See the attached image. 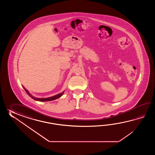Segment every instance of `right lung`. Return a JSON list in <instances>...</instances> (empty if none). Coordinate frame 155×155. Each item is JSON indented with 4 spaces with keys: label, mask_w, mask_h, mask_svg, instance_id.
I'll return each instance as SVG.
<instances>
[{
    "label": "right lung",
    "mask_w": 155,
    "mask_h": 155,
    "mask_svg": "<svg viewBox=\"0 0 155 155\" xmlns=\"http://www.w3.org/2000/svg\"><path fill=\"white\" fill-rule=\"evenodd\" d=\"M23 88H24V87H23ZM24 89H25V90L26 93H27V94L29 95V96H30L32 99H34V100H36V101H49L54 100H55V99L59 98L60 97H61V96L63 95V94H64V92L63 91V92H61V93H60V94H58V95H56L54 96H52V97H48V98L39 99V98H35V97H33V96H32L30 94L27 90H26L25 88H24Z\"/></svg>",
    "instance_id": "obj_1"
}]
</instances>
